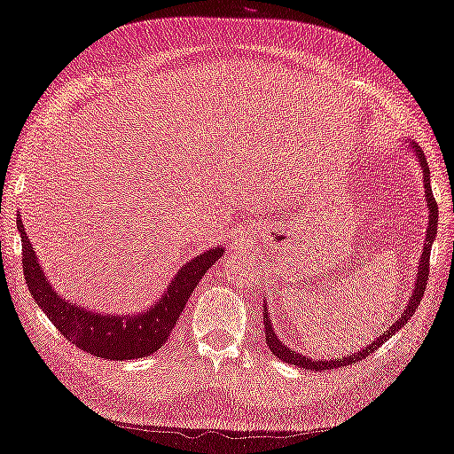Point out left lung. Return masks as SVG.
Returning <instances> with one entry per match:
<instances>
[{"label":"left lung","mask_w":454,"mask_h":454,"mask_svg":"<svg viewBox=\"0 0 454 454\" xmlns=\"http://www.w3.org/2000/svg\"><path fill=\"white\" fill-rule=\"evenodd\" d=\"M410 153L414 154L418 165L422 168V179H424V198H426V206H428V228H426V239H424V247H422V254H420V262H418V273H416V281H414V292H411L410 300L405 301V308L400 309L402 316L397 317V320L391 324V326L385 330L383 334H379V338H375L373 342L367 344V347L358 350L355 355H347L342 358H322V361H316V358H309L301 353H295L292 347H287L286 342H281L279 338L275 334V328L273 324H270V317H269V309H267V303H262V324H265V334H267V347L270 348V353H273L279 361L283 363H289V364H295V367H301V369H309V371H324V369H342L347 367V364H353L363 361L364 356L369 353H373L375 348L381 347L383 342H387L391 336L395 333H400V330L408 324V320L411 316L416 314L418 306H420L422 301V295L426 292V281H428V267H430V250H432V242L436 239V230H438V206L434 201V195H432V189H430V168H428V162H426L424 153L420 148L416 146V142H410L408 145Z\"/></svg>","instance_id":"obj_1"}]
</instances>
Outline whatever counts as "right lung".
<instances>
[{
  "mask_svg": "<svg viewBox=\"0 0 454 454\" xmlns=\"http://www.w3.org/2000/svg\"><path fill=\"white\" fill-rule=\"evenodd\" d=\"M18 230L22 236L24 277L34 301L67 340L85 353L107 358V361H130V358L157 353L171 336L175 322L184 312L189 295L198 287L201 277L224 254V247L220 245L187 261L168 283L167 292L145 312L132 316L99 314L85 309V306H79V303L67 301L60 294L54 292L43 267L38 265L22 218H18Z\"/></svg>",
  "mask_w": 454,
  "mask_h": 454,
  "instance_id": "1",
  "label": "right lung"
}]
</instances>
